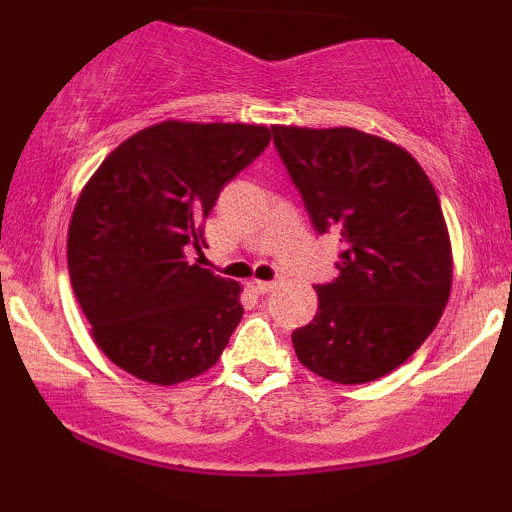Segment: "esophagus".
Returning <instances> with one entry per match:
<instances>
[{
  "mask_svg": "<svg viewBox=\"0 0 512 512\" xmlns=\"http://www.w3.org/2000/svg\"><path fill=\"white\" fill-rule=\"evenodd\" d=\"M276 286H279V281H260V279L250 281V289L257 293H269V291H274Z\"/></svg>",
  "mask_w": 512,
  "mask_h": 512,
  "instance_id": "obj_1",
  "label": "esophagus"
}]
</instances>
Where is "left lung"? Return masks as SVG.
<instances>
[{
    "mask_svg": "<svg viewBox=\"0 0 512 512\" xmlns=\"http://www.w3.org/2000/svg\"><path fill=\"white\" fill-rule=\"evenodd\" d=\"M274 144L317 233L339 228L342 262L317 313L291 334L298 361L339 385L378 380L436 330L452 248L436 187L407 149L354 127L274 125Z\"/></svg>",
    "mask_w": 512,
    "mask_h": 512,
    "instance_id": "1",
    "label": "left lung"
}]
</instances>
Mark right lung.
<instances>
[{"label":"right lung","instance_id":"add662e5","mask_svg":"<svg viewBox=\"0 0 512 512\" xmlns=\"http://www.w3.org/2000/svg\"><path fill=\"white\" fill-rule=\"evenodd\" d=\"M269 139L272 129L245 122H158L110 151L81 190L69 279L93 342L134 378L185 383L226 349L243 289L187 262L185 250H199L221 187Z\"/></svg>","mask_w":512,"mask_h":512}]
</instances>
